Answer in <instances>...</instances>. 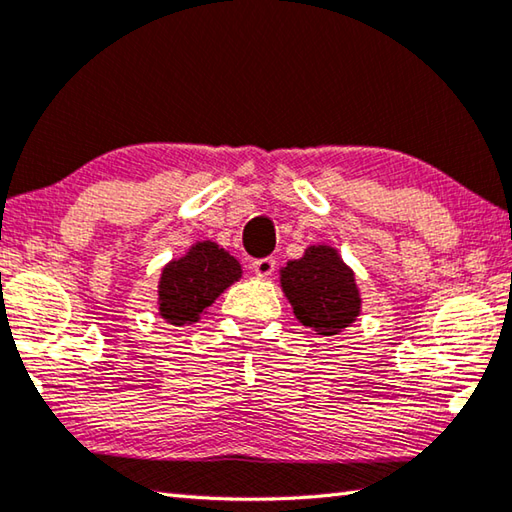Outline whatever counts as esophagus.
I'll use <instances>...</instances> for the list:
<instances>
[{
  "label": "esophagus",
  "mask_w": 512,
  "mask_h": 512,
  "mask_svg": "<svg viewBox=\"0 0 512 512\" xmlns=\"http://www.w3.org/2000/svg\"><path fill=\"white\" fill-rule=\"evenodd\" d=\"M250 268H253V273L257 277H268V275H273V271H275V259L273 257H259V259H255L253 264H250Z\"/></svg>",
  "instance_id": "obj_1"
}]
</instances>
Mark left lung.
I'll use <instances>...</instances> for the list:
<instances>
[{"instance_id": "1", "label": "left lung", "mask_w": 512, "mask_h": 512, "mask_svg": "<svg viewBox=\"0 0 512 512\" xmlns=\"http://www.w3.org/2000/svg\"><path fill=\"white\" fill-rule=\"evenodd\" d=\"M280 282L296 318L323 336L350 327L361 311L352 268L332 246H309L282 268Z\"/></svg>"}]
</instances>
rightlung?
I'll use <instances>...</instances> for the list:
<instances>
[{
  "label": "right lung",
  "mask_w": 512,
  "mask_h": 512,
  "mask_svg": "<svg viewBox=\"0 0 512 512\" xmlns=\"http://www.w3.org/2000/svg\"><path fill=\"white\" fill-rule=\"evenodd\" d=\"M241 277V264L214 241H198L162 268L158 305L171 325L196 323L203 311Z\"/></svg>",
  "instance_id": "obj_1"
}]
</instances>
